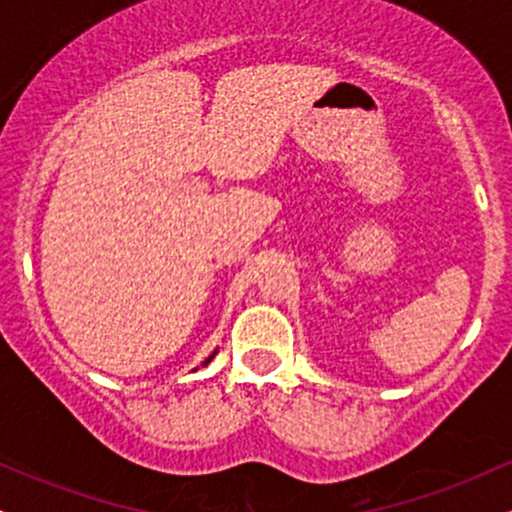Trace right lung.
<instances>
[{
    "instance_id": "right-lung-1",
    "label": "right lung",
    "mask_w": 512,
    "mask_h": 512,
    "mask_svg": "<svg viewBox=\"0 0 512 512\" xmlns=\"http://www.w3.org/2000/svg\"><path fill=\"white\" fill-rule=\"evenodd\" d=\"M214 356H216V351H214V354H211V356L207 358V361H204V363H202V366H207V363H209V361H211V358H214ZM195 370H197V368H195Z\"/></svg>"
}]
</instances>
